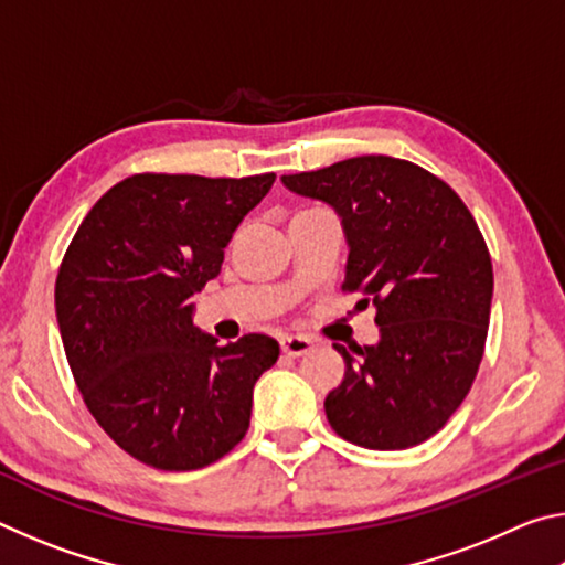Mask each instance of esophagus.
Returning a JSON list of instances; mask_svg holds the SVG:
<instances>
[{"label": "esophagus", "instance_id": "obj_1", "mask_svg": "<svg viewBox=\"0 0 565 565\" xmlns=\"http://www.w3.org/2000/svg\"><path fill=\"white\" fill-rule=\"evenodd\" d=\"M313 349V341L309 337H299V333H286L281 337V351L286 356H303Z\"/></svg>", "mask_w": 565, "mask_h": 565}]
</instances>
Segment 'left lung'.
Listing matches in <instances>:
<instances>
[{
	"label": "left lung",
	"instance_id": "1",
	"mask_svg": "<svg viewBox=\"0 0 565 565\" xmlns=\"http://www.w3.org/2000/svg\"><path fill=\"white\" fill-rule=\"evenodd\" d=\"M341 218L349 244L343 289L376 306L379 341L347 351V374L323 408L347 441L396 451L454 416L471 388L489 333V248L456 191L394 157H353L281 177Z\"/></svg>",
	"mask_w": 565,
	"mask_h": 565
}]
</instances>
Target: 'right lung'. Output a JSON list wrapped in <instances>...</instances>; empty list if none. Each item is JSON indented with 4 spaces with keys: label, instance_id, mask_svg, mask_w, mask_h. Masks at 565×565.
<instances>
[{
    "label": "right lung",
    "instance_id": "1",
    "mask_svg": "<svg viewBox=\"0 0 565 565\" xmlns=\"http://www.w3.org/2000/svg\"><path fill=\"white\" fill-rule=\"evenodd\" d=\"M276 174L206 179L134 174L76 228L54 303L84 404L114 444L161 471H194L242 441L254 384L279 343L246 333L216 343L194 303L224 248Z\"/></svg>",
    "mask_w": 565,
    "mask_h": 565
}]
</instances>
